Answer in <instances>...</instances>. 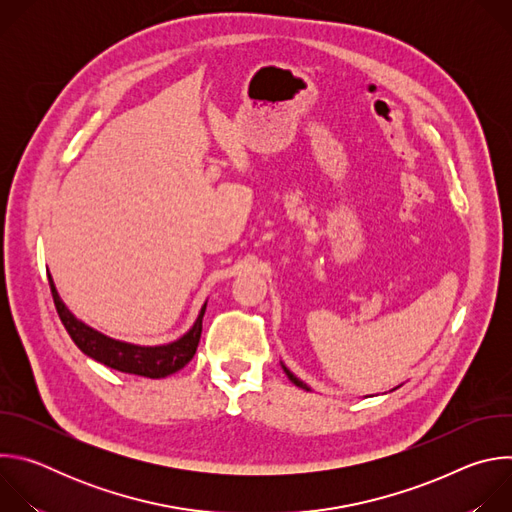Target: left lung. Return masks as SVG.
Wrapping results in <instances>:
<instances>
[{
  "label": "left lung",
  "instance_id": "left-lung-1",
  "mask_svg": "<svg viewBox=\"0 0 512 512\" xmlns=\"http://www.w3.org/2000/svg\"><path fill=\"white\" fill-rule=\"evenodd\" d=\"M283 371H285V375L289 377V381H291V383H294V385H298V387H302V389H308V387H306V385H304V383H302L300 379H296V377H294V375H291V373H289V371H287L285 367H283Z\"/></svg>",
  "mask_w": 512,
  "mask_h": 512
}]
</instances>
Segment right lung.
<instances>
[{
	"label": "right lung",
	"mask_w": 512,
	"mask_h": 512,
	"mask_svg": "<svg viewBox=\"0 0 512 512\" xmlns=\"http://www.w3.org/2000/svg\"><path fill=\"white\" fill-rule=\"evenodd\" d=\"M48 283H50L56 312H58L66 332L70 334L72 342H75L87 356L95 358L97 362L107 364V367H111L115 371L139 375V377H150V379H164V377L174 375L180 369H184L186 364L192 360V356L196 354L200 334H202V316H204L206 304L202 306L200 316L196 318L190 332H186L176 342H170L164 346H135V344L107 338V336L95 332L93 328L85 326L83 322H79L62 304L50 273H48Z\"/></svg>",
	"instance_id": "right-lung-1"
}]
</instances>
